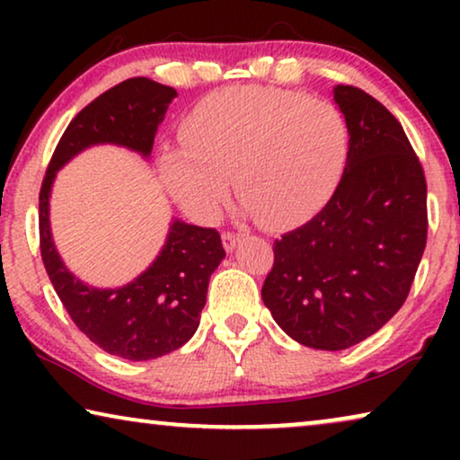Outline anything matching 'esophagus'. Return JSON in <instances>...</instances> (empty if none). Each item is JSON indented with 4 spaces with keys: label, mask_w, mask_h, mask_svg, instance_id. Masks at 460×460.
Returning <instances> with one entry per match:
<instances>
[{
    "label": "esophagus",
    "mask_w": 460,
    "mask_h": 460,
    "mask_svg": "<svg viewBox=\"0 0 460 460\" xmlns=\"http://www.w3.org/2000/svg\"><path fill=\"white\" fill-rule=\"evenodd\" d=\"M222 238H224V247H226V251H232V249L236 247L238 243L243 241L244 234H243V232H224Z\"/></svg>",
    "instance_id": "esophagus-1"
}]
</instances>
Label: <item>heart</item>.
Instances as JSON below:
<instances>
[{
    "label": "heart",
    "instance_id": "1",
    "mask_svg": "<svg viewBox=\"0 0 460 460\" xmlns=\"http://www.w3.org/2000/svg\"><path fill=\"white\" fill-rule=\"evenodd\" d=\"M186 148L161 153V173L199 222L222 211L234 178L244 209L285 226L316 209L339 181L349 150L343 112L279 87H228L199 102L181 128Z\"/></svg>",
    "mask_w": 460,
    "mask_h": 460
}]
</instances>
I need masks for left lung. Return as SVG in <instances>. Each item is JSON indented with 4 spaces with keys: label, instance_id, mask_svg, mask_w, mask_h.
Segmentation results:
<instances>
[{
    "label": "left lung",
    "instance_id": "left-lung-1",
    "mask_svg": "<svg viewBox=\"0 0 460 460\" xmlns=\"http://www.w3.org/2000/svg\"><path fill=\"white\" fill-rule=\"evenodd\" d=\"M349 150L335 192L274 241L261 299L282 331L314 349L375 335L411 293L427 243V181L398 119L360 87L337 85Z\"/></svg>",
    "mask_w": 460,
    "mask_h": 460
}]
</instances>
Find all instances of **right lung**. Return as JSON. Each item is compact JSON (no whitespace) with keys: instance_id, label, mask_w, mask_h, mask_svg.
I'll return each mask as SVG.
<instances>
[{"instance_id":"obj_1","label":"right lung","mask_w":460,"mask_h":460,"mask_svg":"<svg viewBox=\"0 0 460 460\" xmlns=\"http://www.w3.org/2000/svg\"><path fill=\"white\" fill-rule=\"evenodd\" d=\"M173 87L131 77L81 109L62 134L40 190V249L46 272L84 335L125 360H153L178 349L197 331L213 270L226 257L216 228L173 222L161 255L128 287L100 291L65 268L49 234L48 203L54 175L81 150L100 142L150 155Z\"/></svg>"}]
</instances>
